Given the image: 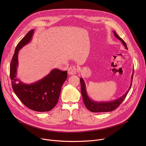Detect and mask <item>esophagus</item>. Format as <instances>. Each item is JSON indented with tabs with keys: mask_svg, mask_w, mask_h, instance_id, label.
I'll return each mask as SVG.
<instances>
[{
	"mask_svg": "<svg viewBox=\"0 0 146 146\" xmlns=\"http://www.w3.org/2000/svg\"><path fill=\"white\" fill-rule=\"evenodd\" d=\"M77 72V69L75 66H70L68 69V74L70 75H73L76 74Z\"/></svg>",
	"mask_w": 146,
	"mask_h": 146,
	"instance_id": "obj_1",
	"label": "esophagus"
}]
</instances>
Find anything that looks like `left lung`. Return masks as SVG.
<instances>
[{
	"label": "left lung",
	"instance_id": "1",
	"mask_svg": "<svg viewBox=\"0 0 146 146\" xmlns=\"http://www.w3.org/2000/svg\"><path fill=\"white\" fill-rule=\"evenodd\" d=\"M115 36L119 39L123 45L125 47L126 49H128L127 44L125 42L115 33V31H113ZM133 72L132 75V79H131V86L127 91V92L123 96L120 97L119 98L113 100L111 102H97L95 101H93L90 99L88 97L87 91H86V84L85 82L83 80L82 78L80 79V84H81V92L83 99V102H84V105L87 108V109H88L91 112H94V113H102V112H109V111H112L114 110H115L119 105L123 101L125 98H126L127 94H128L131 86H132V78H133Z\"/></svg>",
	"mask_w": 146,
	"mask_h": 146
}]
</instances>
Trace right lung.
I'll return each instance as SVG.
<instances>
[{
    "label": "right lung",
    "instance_id": "obj_1",
    "mask_svg": "<svg viewBox=\"0 0 146 146\" xmlns=\"http://www.w3.org/2000/svg\"><path fill=\"white\" fill-rule=\"evenodd\" d=\"M33 32L34 29L30 31L17 44L10 64V75L13 90L24 105L33 111L46 112L57 104L68 73L67 71L54 69L42 79L31 84H24L17 77L19 50L31 40Z\"/></svg>",
    "mask_w": 146,
    "mask_h": 146
}]
</instances>
